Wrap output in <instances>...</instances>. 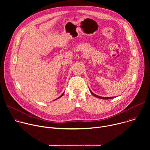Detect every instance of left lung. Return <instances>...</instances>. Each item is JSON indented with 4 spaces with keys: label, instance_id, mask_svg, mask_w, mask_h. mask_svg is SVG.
Here are the masks:
<instances>
[{
    "label": "left lung",
    "instance_id": "1",
    "mask_svg": "<svg viewBox=\"0 0 150 150\" xmlns=\"http://www.w3.org/2000/svg\"><path fill=\"white\" fill-rule=\"evenodd\" d=\"M90 90V89H89ZM90 91L91 92V93L94 96H95L96 97H97V98H101V99H112V98H114V97H101V96H97L95 94H94L90 90Z\"/></svg>",
    "mask_w": 150,
    "mask_h": 150
}]
</instances>
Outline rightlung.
I'll list each match as a JSON object with an SVG mask.
<instances>
[{"mask_svg": "<svg viewBox=\"0 0 150 150\" xmlns=\"http://www.w3.org/2000/svg\"><path fill=\"white\" fill-rule=\"evenodd\" d=\"M64 93H65V92H63V94H62V95H61V96H60V97H58V98H56V100H57V99H58V98H60V97H62V96H63V94H64Z\"/></svg>", "mask_w": 150, "mask_h": 150, "instance_id": "1", "label": "right lung"}]
</instances>
